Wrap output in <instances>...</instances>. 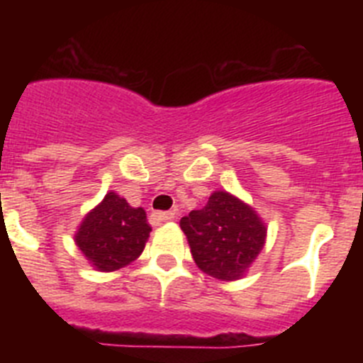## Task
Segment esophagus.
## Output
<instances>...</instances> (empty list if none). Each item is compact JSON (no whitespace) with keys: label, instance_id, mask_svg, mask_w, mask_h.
<instances>
[{"label":"esophagus","instance_id":"34e87169","mask_svg":"<svg viewBox=\"0 0 363 363\" xmlns=\"http://www.w3.org/2000/svg\"><path fill=\"white\" fill-rule=\"evenodd\" d=\"M174 213H152V220L156 223H162V221H172L174 220Z\"/></svg>","mask_w":363,"mask_h":363}]
</instances>
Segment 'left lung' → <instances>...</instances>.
I'll use <instances>...</instances> for the list:
<instances>
[{"mask_svg":"<svg viewBox=\"0 0 363 363\" xmlns=\"http://www.w3.org/2000/svg\"><path fill=\"white\" fill-rule=\"evenodd\" d=\"M179 227L198 267L223 281L243 277L264 249L267 233L258 214L225 191L211 194L203 209L191 211Z\"/></svg>","mask_w":363,"mask_h":363,"instance_id":"left-lung-1","label":"left lung"}]
</instances>
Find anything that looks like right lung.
Wrapping results in <instances>:
<instances>
[{"instance_id":"add662e5","label":"right lung","mask_w":363,"mask_h":363,"mask_svg":"<svg viewBox=\"0 0 363 363\" xmlns=\"http://www.w3.org/2000/svg\"><path fill=\"white\" fill-rule=\"evenodd\" d=\"M150 225L142 207H130L116 192L86 214L76 234V245L98 271H116L142 255Z\"/></svg>"}]
</instances>
